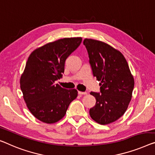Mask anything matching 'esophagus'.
Wrapping results in <instances>:
<instances>
[{
  "label": "esophagus",
  "instance_id": "obj_1",
  "mask_svg": "<svg viewBox=\"0 0 155 155\" xmlns=\"http://www.w3.org/2000/svg\"><path fill=\"white\" fill-rule=\"evenodd\" d=\"M78 94H80V95H83V94H86L87 92H81V91H78Z\"/></svg>",
  "mask_w": 155,
  "mask_h": 155
}]
</instances>
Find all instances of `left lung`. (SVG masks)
Instances as JSON below:
<instances>
[{"label":"left lung","mask_w":155,"mask_h":155,"mask_svg":"<svg viewBox=\"0 0 155 155\" xmlns=\"http://www.w3.org/2000/svg\"><path fill=\"white\" fill-rule=\"evenodd\" d=\"M92 74L100 81V92H91L96 99L90 109L92 119L100 124L112 123L125 113L134 87V79L120 51L108 44L85 39Z\"/></svg>","instance_id":"obj_1"}]
</instances>
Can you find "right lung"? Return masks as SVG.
<instances>
[{
	"label": "right lung",
	"mask_w": 155,
	"mask_h": 155,
	"mask_svg": "<svg viewBox=\"0 0 155 155\" xmlns=\"http://www.w3.org/2000/svg\"><path fill=\"white\" fill-rule=\"evenodd\" d=\"M81 41V38L60 39L36 48L29 55L20 87L28 108L39 120L47 124L59 121L77 98V90L64 89L54 83L63 77L66 59Z\"/></svg>",
	"instance_id": "add662e5"
}]
</instances>
